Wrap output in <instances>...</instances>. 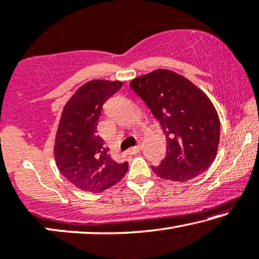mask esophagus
I'll use <instances>...</instances> for the list:
<instances>
[{
    "label": "esophagus",
    "instance_id": "obj_1",
    "mask_svg": "<svg viewBox=\"0 0 259 259\" xmlns=\"http://www.w3.org/2000/svg\"><path fill=\"white\" fill-rule=\"evenodd\" d=\"M141 149H142V145L133 146V148H130V149L128 150V153H130V154H136V153H138V152L141 151Z\"/></svg>",
    "mask_w": 259,
    "mask_h": 259
}]
</instances>
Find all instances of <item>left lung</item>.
I'll use <instances>...</instances> for the list:
<instances>
[{
	"label": "left lung",
	"mask_w": 259,
	"mask_h": 259,
	"mask_svg": "<svg viewBox=\"0 0 259 259\" xmlns=\"http://www.w3.org/2000/svg\"><path fill=\"white\" fill-rule=\"evenodd\" d=\"M130 87L159 121L166 136V157L153 172L163 179L187 181L213 163L220 143V118L209 98L169 69L137 76Z\"/></svg>",
	"instance_id": "left-lung-1"
}]
</instances>
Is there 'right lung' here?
I'll use <instances>...</instances> for the list:
<instances>
[{
    "mask_svg": "<svg viewBox=\"0 0 259 259\" xmlns=\"http://www.w3.org/2000/svg\"><path fill=\"white\" fill-rule=\"evenodd\" d=\"M122 84L118 80H91L80 86L63 108L53 154L59 172L81 191H106L128 171V161L116 163L98 135L103 103Z\"/></svg>",
    "mask_w": 259,
    "mask_h": 259,
    "instance_id": "right-lung-1",
    "label": "right lung"
}]
</instances>
